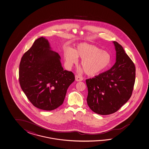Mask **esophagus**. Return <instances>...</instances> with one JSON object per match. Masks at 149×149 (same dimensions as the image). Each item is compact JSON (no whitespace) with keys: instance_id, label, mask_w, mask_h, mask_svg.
Wrapping results in <instances>:
<instances>
[{"instance_id":"34e87169","label":"esophagus","mask_w":149,"mask_h":149,"mask_svg":"<svg viewBox=\"0 0 149 149\" xmlns=\"http://www.w3.org/2000/svg\"><path fill=\"white\" fill-rule=\"evenodd\" d=\"M83 77H81V76H79V75H75V80H76V81H83Z\"/></svg>"}]
</instances>
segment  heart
I'll return each instance as SVG.
<instances>
[{
  "label": "heart",
  "mask_w": 149,
  "mask_h": 149,
  "mask_svg": "<svg viewBox=\"0 0 149 149\" xmlns=\"http://www.w3.org/2000/svg\"><path fill=\"white\" fill-rule=\"evenodd\" d=\"M81 58V65L87 75L95 76L110 64L111 56L107 51L86 43H81L73 49L68 48L65 51L64 58L66 66L70 68Z\"/></svg>",
  "instance_id": "b5f03b06"
}]
</instances>
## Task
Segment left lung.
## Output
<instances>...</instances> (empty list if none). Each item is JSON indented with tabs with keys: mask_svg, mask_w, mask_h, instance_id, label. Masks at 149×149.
I'll return each instance as SVG.
<instances>
[{
	"mask_svg": "<svg viewBox=\"0 0 149 149\" xmlns=\"http://www.w3.org/2000/svg\"><path fill=\"white\" fill-rule=\"evenodd\" d=\"M116 62L109 70L86 80L87 103L94 112L109 115L116 112L132 95L135 79L133 62L118 42H113Z\"/></svg>",
	"mask_w": 149,
	"mask_h": 149,
	"instance_id": "1",
	"label": "left lung"
}]
</instances>
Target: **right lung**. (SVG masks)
<instances>
[{
  "label": "right lung",
  "mask_w": 149,
  "mask_h": 149,
  "mask_svg": "<svg viewBox=\"0 0 149 149\" xmlns=\"http://www.w3.org/2000/svg\"><path fill=\"white\" fill-rule=\"evenodd\" d=\"M61 59L43 37L23 55L19 68L20 87L37 108L52 111L61 106L75 80L72 72L64 70Z\"/></svg>",
  "instance_id": "obj_1"
}]
</instances>
